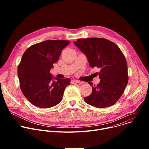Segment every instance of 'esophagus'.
I'll return each instance as SVG.
<instances>
[{
	"mask_svg": "<svg viewBox=\"0 0 149 149\" xmlns=\"http://www.w3.org/2000/svg\"><path fill=\"white\" fill-rule=\"evenodd\" d=\"M79 81H77V80H71V84H78L79 83Z\"/></svg>",
	"mask_w": 149,
	"mask_h": 149,
	"instance_id": "1",
	"label": "esophagus"
}]
</instances>
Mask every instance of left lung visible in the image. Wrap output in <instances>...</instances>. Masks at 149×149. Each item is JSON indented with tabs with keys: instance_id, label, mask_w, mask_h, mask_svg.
Listing matches in <instances>:
<instances>
[{
	"instance_id": "left-lung-1",
	"label": "left lung",
	"mask_w": 149,
	"mask_h": 149,
	"mask_svg": "<svg viewBox=\"0 0 149 149\" xmlns=\"http://www.w3.org/2000/svg\"><path fill=\"white\" fill-rule=\"evenodd\" d=\"M74 44L88 58L90 65L100 68V82L92 86L90 95L84 98L87 104L97 108L114 105L121 97L128 83L125 58L114 42L101 38L78 39Z\"/></svg>"
}]
</instances>
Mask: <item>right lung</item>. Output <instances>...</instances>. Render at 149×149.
<instances>
[{
	"mask_svg": "<svg viewBox=\"0 0 149 149\" xmlns=\"http://www.w3.org/2000/svg\"><path fill=\"white\" fill-rule=\"evenodd\" d=\"M70 40H47L29 47L17 68L20 88L28 100L37 107L48 109L59 104L70 79L55 78L50 70Z\"/></svg>",
	"mask_w": 149,
	"mask_h": 149,
	"instance_id": "right-lung-1",
	"label": "right lung"
}]
</instances>
